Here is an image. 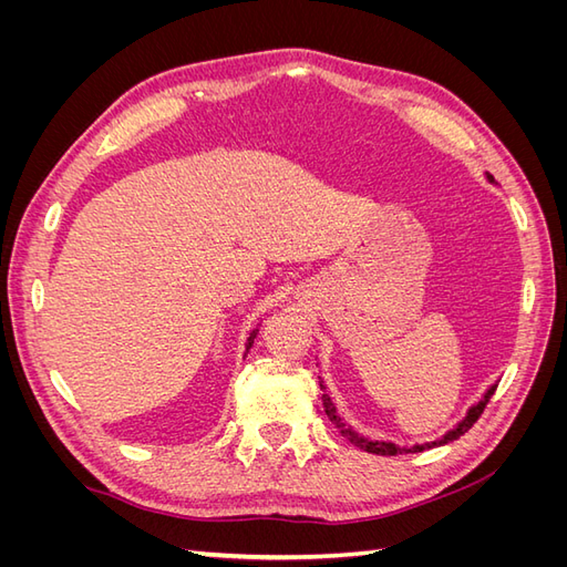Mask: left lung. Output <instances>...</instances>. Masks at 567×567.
<instances>
[{"label": "left lung", "mask_w": 567, "mask_h": 567, "mask_svg": "<svg viewBox=\"0 0 567 567\" xmlns=\"http://www.w3.org/2000/svg\"><path fill=\"white\" fill-rule=\"evenodd\" d=\"M487 179L489 182H494V177L492 175H487ZM319 385H321V390H323V394H321V400H323V409H326V416H329L333 423H336V427L340 431V435L342 437H348L354 447H359V450H364V452H371V454H383V456H394V454H402V452H423V450H433V447H442V444H447V442H454V440H458L463 433H468L471 431V425L480 419V414H483L485 411V406H487V402H489V398L494 394V390H496V383L494 385H489L487 388V392L483 394V398H480V402L477 404H473L471 409H468V414H466V419L463 421H458L450 433H444L440 440H435V442H425V444H414V447H398V444L394 442H383V440H371V437H367V435H362V433H357L354 427L350 425V423H346V419H342L340 414H338V409H336V404H333V400H331V394L326 392V385H323V381H319Z\"/></svg>", "instance_id": "left-lung-1"}]
</instances>
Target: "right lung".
I'll list each match as a JSON object with an SVG mask.
<instances>
[{
  "instance_id": "obj_1",
  "label": "right lung",
  "mask_w": 567,
  "mask_h": 567,
  "mask_svg": "<svg viewBox=\"0 0 567 567\" xmlns=\"http://www.w3.org/2000/svg\"><path fill=\"white\" fill-rule=\"evenodd\" d=\"M255 338H257V329H252L250 331V336H248V342H246V352L252 348V342H255Z\"/></svg>"
}]
</instances>
